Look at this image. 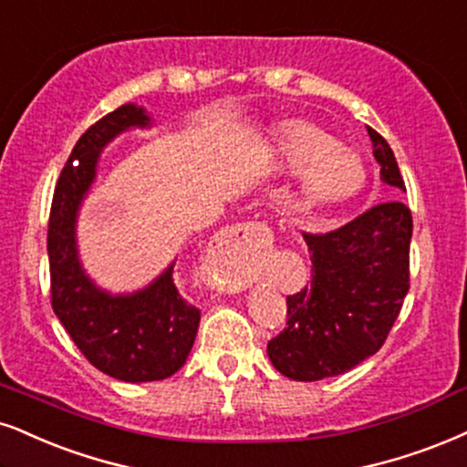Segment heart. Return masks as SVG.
Listing matches in <instances>:
<instances>
[{
	"label": "heart",
	"instance_id": "obj_1",
	"mask_svg": "<svg viewBox=\"0 0 467 467\" xmlns=\"http://www.w3.org/2000/svg\"><path fill=\"white\" fill-rule=\"evenodd\" d=\"M273 151L279 169H305L301 197L309 205L344 203L353 199L366 182L361 160L348 149H339L336 138L312 123H285L275 136Z\"/></svg>",
	"mask_w": 467,
	"mask_h": 467
}]
</instances>
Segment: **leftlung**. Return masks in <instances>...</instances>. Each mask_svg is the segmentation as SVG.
Wrapping results in <instances>:
<instances>
[{
  "mask_svg": "<svg viewBox=\"0 0 467 467\" xmlns=\"http://www.w3.org/2000/svg\"><path fill=\"white\" fill-rule=\"evenodd\" d=\"M381 182L405 192L394 151L368 130ZM411 212L400 201L374 205L331 234H305L312 281L287 296V327L268 359L287 379L320 381L353 370L381 348L410 290Z\"/></svg>",
  "mask_w": 467,
  "mask_h": 467,
  "instance_id": "left-lung-1",
  "label": "left lung"
}]
</instances>
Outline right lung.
<instances>
[{
	"label": "right lung",
	"instance_id": "add662e5",
	"mask_svg": "<svg viewBox=\"0 0 467 467\" xmlns=\"http://www.w3.org/2000/svg\"><path fill=\"white\" fill-rule=\"evenodd\" d=\"M145 106L125 103L97 120L73 147L51 203L47 253L51 305L75 347L108 377L125 383L162 381L186 364L201 312L177 290L172 260L134 292H110L86 273L78 246V221L95 186L101 153L131 130H151Z\"/></svg>",
	"mask_w": 467,
	"mask_h": 467
}]
</instances>
